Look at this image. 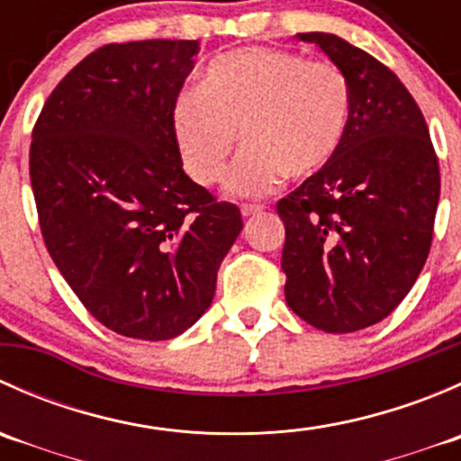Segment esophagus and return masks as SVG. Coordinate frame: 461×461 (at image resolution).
<instances>
[{
    "instance_id": "34e87169",
    "label": "esophagus",
    "mask_w": 461,
    "mask_h": 461,
    "mask_svg": "<svg viewBox=\"0 0 461 461\" xmlns=\"http://www.w3.org/2000/svg\"><path fill=\"white\" fill-rule=\"evenodd\" d=\"M260 212H263V204H243V207H240V213H243L245 218L257 216Z\"/></svg>"
}]
</instances>
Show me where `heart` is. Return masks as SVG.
I'll use <instances>...</instances> for the list:
<instances>
[{
  "label": "heart",
  "instance_id": "b5f03b06",
  "mask_svg": "<svg viewBox=\"0 0 461 461\" xmlns=\"http://www.w3.org/2000/svg\"><path fill=\"white\" fill-rule=\"evenodd\" d=\"M350 120L352 88L337 64L260 46L213 58L169 115L180 160L198 185L221 180L240 133L245 149L225 180L236 198L267 196L285 174H317L339 153Z\"/></svg>",
  "mask_w": 461,
  "mask_h": 461
}]
</instances>
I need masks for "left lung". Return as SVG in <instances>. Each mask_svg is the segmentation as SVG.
<instances>
[{
  "instance_id": "left-lung-1",
  "label": "left lung",
  "mask_w": 461,
  "mask_h": 461,
  "mask_svg": "<svg viewBox=\"0 0 461 461\" xmlns=\"http://www.w3.org/2000/svg\"><path fill=\"white\" fill-rule=\"evenodd\" d=\"M346 73L352 120L337 156L281 198L285 301L332 334L388 317L429 258L439 165L429 127L388 67L330 32H299Z\"/></svg>"
}]
</instances>
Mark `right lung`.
<instances>
[{
  "label": "right lung",
  "instance_id": "add662e5",
  "mask_svg": "<svg viewBox=\"0 0 461 461\" xmlns=\"http://www.w3.org/2000/svg\"><path fill=\"white\" fill-rule=\"evenodd\" d=\"M198 40L106 44L46 100L31 185L46 249L77 299L122 337L165 341L203 317L243 230L236 204L183 171L171 106Z\"/></svg>",
  "mask_w": 461,
  "mask_h": 461
}]
</instances>
